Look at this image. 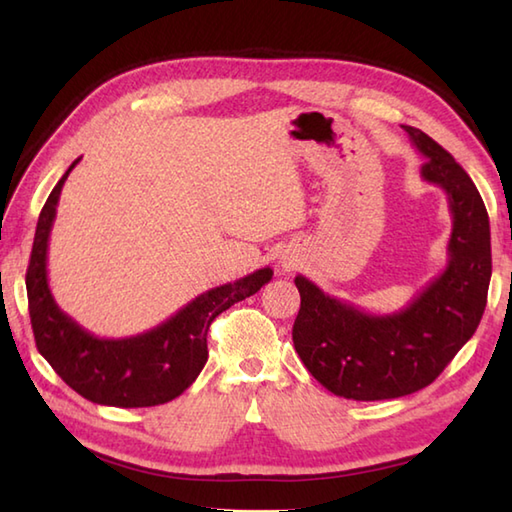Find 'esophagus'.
I'll list each match as a JSON object with an SVG mask.
<instances>
[{"instance_id": "34e87169", "label": "esophagus", "mask_w": 512, "mask_h": 512, "mask_svg": "<svg viewBox=\"0 0 512 512\" xmlns=\"http://www.w3.org/2000/svg\"><path fill=\"white\" fill-rule=\"evenodd\" d=\"M284 266H286V268H290V266H288V264H284Z\"/></svg>"}]
</instances>
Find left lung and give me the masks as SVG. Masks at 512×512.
<instances>
[{
	"mask_svg": "<svg viewBox=\"0 0 512 512\" xmlns=\"http://www.w3.org/2000/svg\"><path fill=\"white\" fill-rule=\"evenodd\" d=\"M402 127L427 160L422 180L449 198L447 268L394 314L363 312L295 277V350L325 389L352 400L400 398L431 385L475 334L491 284V226L480 191L447 149L416 127Z\"/></svg>",
	"mask_w": 512,
	"mask_h": 512,
	"instance_id": "1",
	"label": "left lung"
}]
</instances>
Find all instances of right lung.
I'll use <instances>...</instances> for the list:
<instances>
[{"mask_svg":"<svg viewBox=\"0 0 512 512\" xmlns=\"http://www.w3.org/2000/svg\"><path fill=\"white\" fill-rule=\"evenodd\" d=\"M63 173L43 204L26 273L28 310L39 354L65 385L96 405L154 407L178 398L209 358L206 334L217 314L244 301L273 279V270H255L233 284L195 297L154 330L129 339H99L83 330L54 301L48 286V239L65 178Z\"/></svg>","mask_w":512,"mask_h":512,"instance_id":"add662e5","label":"right lung"}]
</instances>
